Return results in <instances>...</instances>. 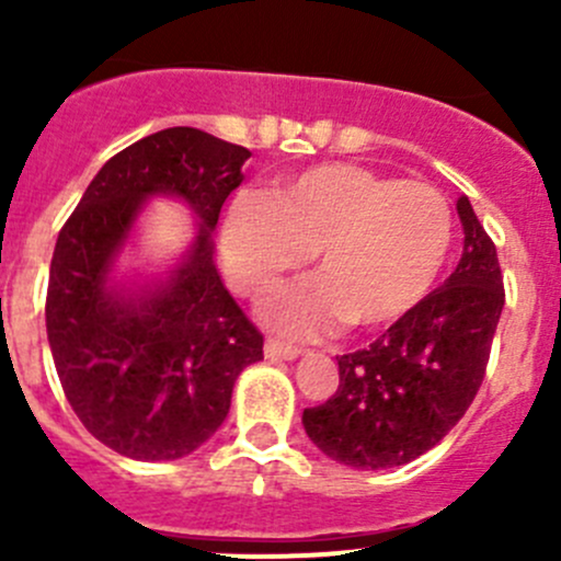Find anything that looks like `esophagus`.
I'll use <instances>...</instances> for the list:
<instances>
[{"label":"esophagus","instance_id":"obj_1","mask_svg":"<svg viewBox=\"0 0 561 561\" xmlns=\"http://www.w3.org/2000/svg\"><path fill=\"white\" fill-rule=\"evenodd\" d=\"M298 355H301V350L293 347V344L276 342V339L265 342V358L268 360H296Z\"/></svg>","mask_w":561,"mask_h":561}]
</instances>
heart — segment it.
Instances as JSON below:
<instances>
[{
    "label": "heart",
    "mask_w": 561,
    "mask_h": 561,
    "mask_svg": "<svg viewBox=\"0 0 561 561\" xmlns=\"http://www.w3.org/2000/svg\"><path fill=\"white\" fill-rule=\"evenodd\" d=\"M450 241L454 214L432 184L331 162L263 197H236L222 260L230 282L254 296L314 249L320 276L276 290L263 317L290 336H317L342 320L377 328L404 317L437 282Z\"/></svg>",
    "instance_id": "heart-1"
}]
</instances>
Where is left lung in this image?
I'll return each mask as SVG.
<instances>
[{
	"label": "left lung",
	"instance_id": "obj_1",
	"mask_svg": "<svg viewBox=\"0 0 561 561\" xmlns=\"http://www.w3.org/2000/svg\"><path fill=\"white\" fill-rule=\"evenodd\" d=\"M456 271L375 344L339 355V388L304 410L309 439L333 461L388 469L432 450L472 404L505 307L494 241L467 195L456 201Z\"/></svg>",
	"mask_w": 561,
	"mask_h": 561
}]
</instances>
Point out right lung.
I'll list each match as a JSON object with an SVG mask.
<instances>
[{"mask_svg":"<svg viewBox=\"0 0 561 561\" xmlns=\"http://www.w3.org/2000/svg\"><path fill=\"white\" fill-rule=\"evenodd\" d=\"M252 157L168 127L100 168L50 260L45 328L67 401L89 434L135 461H173L214 437L263 336L219 279L214 230ZM151 196L191 208L196 233L165 272L122 266Z\"/></svg>","mask_w":561,"mask_h":561,"instance_id":"add662e5","label":"right lung"}]
</instances>
